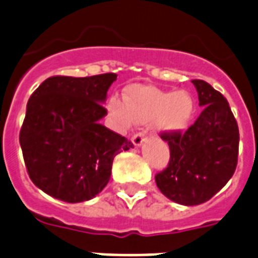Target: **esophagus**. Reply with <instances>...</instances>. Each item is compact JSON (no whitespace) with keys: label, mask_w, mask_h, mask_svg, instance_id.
<instances>
[{"label":"esophagus","mask_w":258,"mask_h":258,"mask_svg":"<svg viewBox=\"0 0 258 258\" xmlns=\"http://www.w3.org/2000/svg\"><path fill=\"white\" fill-rule=\"evenodd\" d=\"M145 141H146V134H145V133H137L133 137L134 146L139 147L143 142H145Z\"/></svg>","instance_id":"1"}]
</instances>
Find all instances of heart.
<instances>
[{"label": "heart", "instance_id": "b5f03b06", "mask_svg": "<svg viewBox=\"0 0 258 258\" xmlns=\"http://www.w3.org/2000/svg\"><path fill=\"white\" fill-rule=\"evenodd\" d=\"M108 111L123 128L134 123L150 124L160 133L185 131L194 120L196 104L185 90H162L153 86H134L127 92L125 101L111 97Z\"/></svg>", "mask_w": 258, "mask_h": 258}]
</instances>
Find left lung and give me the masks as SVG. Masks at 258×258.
<instances>
[{
  "mask_svg": "<svg viewBox=\"0 0 258 258\" xmlns=\"http://www.w3.org/2000/svg\"><path fill=\"white\" fill-rule=\"evenodd\" d=\"M192 84L203 111L184 134H161L170 160L155 174L161 192L182 206L211 199L233 177L238 161V124L227 100L203 80Z\"/></svg>",
  "mask_w": 258,
  "mask_h": 258,
  "instance_id": "1",
  "label": "left lung"
}]
</instances>
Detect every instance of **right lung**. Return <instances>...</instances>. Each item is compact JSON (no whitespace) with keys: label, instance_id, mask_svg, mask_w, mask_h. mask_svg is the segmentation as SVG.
<instances>
[{"label":"right lung","instance_id":"add662e5","mask_svg":"<svg viewBox=\"0 0 258 258\" xmlns=\"http://www.w3.org/2000/svg\"><path fill=\"white\" fill-rule=\"evenodd\" d=\"M115 73L92 77L55 76L29 97L20 131L29 178L66 203L93 199L111 178L115 155L134 145L100 124Z\"/></svg>","mask_w":258,"mask_h":258}]
</instances>
